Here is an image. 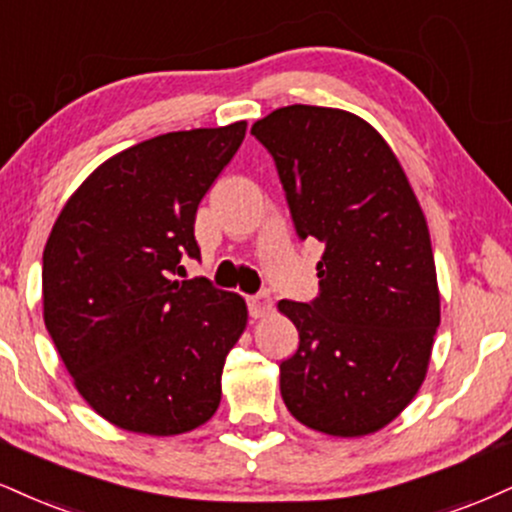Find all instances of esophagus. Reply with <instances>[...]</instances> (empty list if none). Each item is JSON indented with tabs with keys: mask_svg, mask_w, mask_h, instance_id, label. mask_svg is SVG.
<instances>
[{
	"mask_svg": "<svg viewBox=\"0 0 512 512\" xmlns=\"http://www.w3.org/2000/svg\"><path fill=\"white\" fill-rule=\"evenodd\" d=\"M248 310H250V317L260 319V317H267L269 312H272V295L267 291H260L255 295H250L248 298Z\"/></svg>",
	"mask_w": 512,
	"mask_h": 512,
	"instance_id": "1",
	"label": "esophagus"
}]
</instances>
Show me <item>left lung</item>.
Segmentation results:
<instances>
[{"label":"left lung","mask_w":512,"mask_h":512,"mask_svg":"<svg viewBox=\"0 0 512 512\" xmlns=\"http://www.w3.org/2000/svg\"><path fill=\"white\" fill-rule=\"evenodd\" d=\"M250 133L274 159L298 238L324 243L317 298L279 303L300 336L281 362L283 403L317 432H377L420 391L441 319L420 202L360 116L291 104Z\"/></svg>","instance_id":"1"}]
</instances>
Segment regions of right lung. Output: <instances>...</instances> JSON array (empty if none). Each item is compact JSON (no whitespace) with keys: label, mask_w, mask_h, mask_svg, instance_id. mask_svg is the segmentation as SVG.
Wrapping results in <instances>:
<instances>
[{"label":"right lung","mask_w":512,"mask_h":512,"mask_svg":"<svg viewBox=\"0 0 512 512\" xmlns=\"http://www.w3.org/2000/svg\"><path fill=\"white\" fill-rule=\"evenodd\" d=\"M245 138V121L164 133L88 176L42 255L45 326L80 396L104 420L171 436L219 408L221 372L248 307L205 276L195 212Z\"/></svg>","instance_id":"right-lung-1"}]
</instances>
